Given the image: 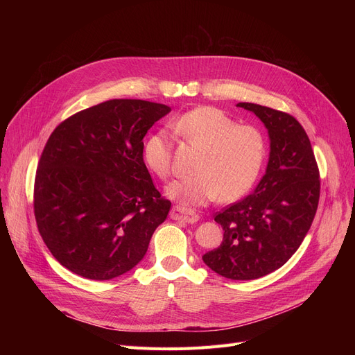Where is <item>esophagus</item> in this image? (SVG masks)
Wrapping results in <instances>:
<instances>
[{
  "instance_id": "1",
  "label": "esophagus",
  "mask_w": 355,
  "mask_h": 355,
  "mask_svg": "<svg viewBox=\"0 0 355 355\" xmlns=\"http://www.w3.org/2000/svg\"><path fill=\"white\" fill-rule=\"evenodd\" d=\"M170 216L173 220H180V221H185V223H196L200 218V216L197 213H194L193 210L184 209L180 206H174Z\"/></svg>"
}]
</instances>
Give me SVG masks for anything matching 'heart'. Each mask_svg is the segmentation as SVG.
Returning a JSON list of instances; mask_svg holds the SVG:
<instances>
[{"label": "heart", "mask_w": 355, "mask_h": 355, "mask_svg": "<svg viewBox=\"0 0 355 355\" xmlns=\"http://www.w3.org/2000/svg\"><path fill=\"white\" fill-rule=\"evenodd\" d=\"M178 137L201 149L196 174L166 187V194L182 206H204L220 196L223 201L243 197L256 182L266 158V138L253 125H237L225 112L200 106L174 122ZM146 166L161 180L171 174V144L164 132L148 138Z\"/></svg>", "instance_id": "b5f03b06"}]
</instances>
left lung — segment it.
<instances>
[{"label": "left lung", "instance_id": "1", "mask_svg": "<svg viewBox=\"0 0 355 355\" xmlns=\"http://www.w3.org/2000/svg\"><path fill=\"white\" fill-rule=\"evenodd\" d=\"M268 129L270 153L266 173L254 191L217 213L221 245L202 256L216 273L252 281L282 268L304 241L320 201V170L311 141L292 115L240 102Z\"/></svg>", "mask_w": 355, "mask_h": 355}]
</instances>
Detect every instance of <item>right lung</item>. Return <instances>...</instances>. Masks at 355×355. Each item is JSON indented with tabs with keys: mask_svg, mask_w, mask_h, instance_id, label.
Returning a JSON list of instances; mask_svg holds the SVG:
<instances>
[{
	"mask_svg": "<svg viewBox=\"0 0 355 355\" xmlns=\"http://www.w3.org/2000/svg\"><path fill=\"white\" fill-rule=\"evenodd\" d=\"M170 110L112 99L53 130L35 173L34 216L46 246L70 272L109 281L144 259L171 201L148 173L142 139Z\"/></svg>",
	"mask_w": 355,
	"mask_h": 355,
	"instance_id": "right-lung-1",
	"label": "right lung"
}]
</instances>
